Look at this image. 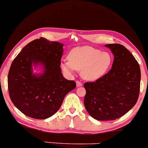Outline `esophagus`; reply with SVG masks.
I'll return each mask as SVG.
<instances>
[{"mask_svg":"<svg viewBox=\"0 0 148 148\" xmlns=\"http://www.w3.org/2000/svg\"><path fill=\"white\" fill-rule=\"evenodd\" d=\"M76 87H81V86H83L82 83H81L79 81H76Z\"/></svg>","mask_w":148,"mask_h":148,"instance_id":"esophagus-1","label":"esophagus"}]
</instances>
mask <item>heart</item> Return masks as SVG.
Masks as SVG:
<instances>
[{
  "mask_svg": "<svg viewBox=\"0 0 148 148\" xmlns=\"http://www.w3.org/2000/svg\"><path fill=\"white\" fill-rule=\"evenodd\" d=\"M111 63L112 56L109 53L86 46L72 49L68 54V60H62L60 67L69 74H73L75 69L81 70L84 79L96 81L106 74Z\"/></svg>",
  "mask_w": 148,
  "mask_h": 148,
  "instance_id": "b5f03b06",
  "label": "heart"
}]
</instances>
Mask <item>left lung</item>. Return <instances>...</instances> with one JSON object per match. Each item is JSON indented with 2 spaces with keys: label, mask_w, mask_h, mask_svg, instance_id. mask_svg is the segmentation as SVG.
Returning <instances> with one entry per match:
<instances>
[{
  "label": "left lung",
  "mask_w": 148,
  "mask_h": 148,
  "mask_svg": "<svg viewBox=\"0 0 148 148\" xmlns=\"http://www.w3.org/2000/svg\"><path fill=\"white\" fill-rule=\"evenodd\" d=\"M114 56L112 68L95 82L85 83L86 111L97 120H114L125 115L138 100L140 69L135 58L119 44L105 45Z\"/></svg>",
  "instance_id": "left-lung-1"
}]
</instances>
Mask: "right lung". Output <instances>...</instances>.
Masks as SVG:
<instances>
[{
  "label": "right lung",
  "mask_w": 148,
  "mask_h": 148,
  "mask_svg": "<svg viewBox=\"0 0 148 148\" xmlns=\"http://www.w3.org/2000/svg\"><path fill=\"white\" fill-rule=\"evenodd\" d=\"M62 44L40 37L23 47L13 60L8 74L9 95L24 115L40 120L50 118L76 88L74 81L62 76ZM33 66H41L42 72L34 73Z\"/></svg>",
  "instance_id": "right-lung-1"
}]
</instances>
